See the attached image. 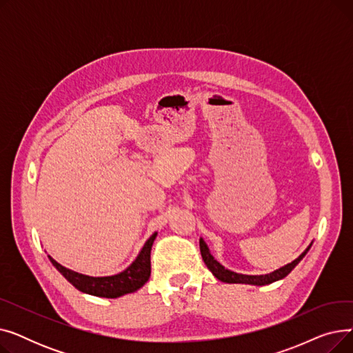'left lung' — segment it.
Listing matches in <instances>:
<instances>
[{
    "label": "left lung",
    "mask_w": 353,
    "mask_h": 353,
    "mask_svg": "<svg viewBox=\"0 0 353 353\" xmlns=\"http://www.w3.org/2000/svg\"><path fill=\"white\" fill-rule=\"evenodd\" d=\"M312 246V245H310ZM310 246L298 257L296 261H293L292 263L277 269L269 274H261V276H249V274H239V273H234V272H230L228 269H225L223 266H221L217 261H214V257L210 254L209 252V248L206 246V243L203 242V239H200V253H201V257L203 261H205L206 266L210 269V272L217 277L219 281L221 282H226V283H249V285H269L272 282H276L279 279H283V277H286L293 269L294 266L298 265L302 259L305 257V254L309 252Z\"/></svg>",
    "instance_id": "8db88e82"
}]
</instances>
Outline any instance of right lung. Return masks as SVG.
I'll list each match as a JSON object with an SVG mask.
<instances>
[{
	"label": "right lung",
	"mask_w": 353,
	"mask_h": 353,
	"mask_svg": "<svg viewBox=\"0 0 353 353\" xmlns=\"http://www.w3.org/2000/svg\"><path fill=\"white\" fill-rule=\"evenodd\" d=\"M156 236L157 233L150 236V239L144 243L141 252L139 253L137 259L132 265H130L124 272L114 276L91 277L80 274L77 272L65 269L59 262H55L51 256H48V259L55 266V269H57L76 289L88 294L101 296V298H119V296H123L125 293L136 292L148 281V277H150L152 273L150 252Z\"/></svg>",
	"instance_id": "add662e5"
}]
</instances>
